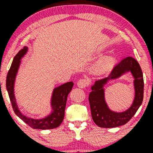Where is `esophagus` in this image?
<instances>
[{
  "mask_svg": "<svg viewBox=\"0 0 153 153\" xmlns=\"http://www.w3.org/2000/svg\"><path fill=\"white\" fill-rule=\"evenodd\" d=\"M89 85V80L88 78L80 79L78 82V86L80 88H85Z\"/></svg>",
  "mask_w": 153,
  "mask_h": 153,
  "instance_id": "obj_1",
  "label": "esophagus"
}]
</instances>
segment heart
Segmentation results:
<instances>
[{"label": "heart", "mask_w": 153, "mask_h": 153, "mask_svg": "<svg viewBox=\"0 0 153 153\" xmlns=\"http://www.w3.org/2000/svg\"><path fill=\"white\" fill-rule=\"evenodd\" d=\"M115 62L114 57L112 56H108V57H104L101 59L100 62L98 63L96 65V71L98 73H103L104 72L108 71V69L114 65Z\"/></svg>", "instance_id": "b5f03b06"}]
</instances>
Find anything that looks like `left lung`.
I'll use <instances>...</instances> for the list:
<instances>
[{
  "label": "left lung",
  "mask_w": 153,
  "mask_h": 153,
  "mask_svg": "<svg viewBox=\"0 0 153 153\" xmlns=\"http://www.w3.org/2000/svg\"><path fill=\"white\" fill-rule=\"evenodd\" d=\"M130 71L135 78V98L132 106L122 113L111 112L107 106L104 100L103 85L108 80L118 77L126 71ZM89 94L91 116L95 124L100 127L112 128L127 124L141 106L143 101V74L137 61L132 57H127L114 67L107 78L96 80L91 87Z\"/></svg>",
  "instance_id": "obj_1"
}]
</instances>
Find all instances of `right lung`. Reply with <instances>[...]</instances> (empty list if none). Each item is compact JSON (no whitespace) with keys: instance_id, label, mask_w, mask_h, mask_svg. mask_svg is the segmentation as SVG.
Listing matches in <instances>:
<instances>
[{"instance_id":"obj_1","label":"right lung","mask_w":153,"mask_h":153,"mask_svg":"<svg viewBox=\"0 0 153 153\" xmlns=\"http://www.w3.org/2000/svg\"><path fill=\"white\" fill-rule=\"evenodd\" d=\"M27 52V47H24L13 58V62L10 66L6 77V88L9 96L10 103L15 114L26 124L33 129H50L59 127L62 122L65 116V109L66 106L67 98L73 86V82H68L56 88L54 90L52 98V106L53 111L46 118L42 119H33L28 118L23 115L19 110L13 94V85H14L15 77L18 71L20 59Z\"/></svg>"}]
</instances>
